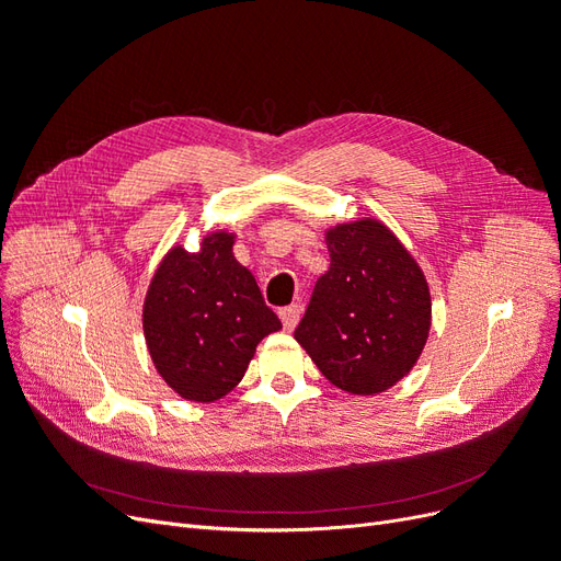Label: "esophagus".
Instances as JSON below:
<instances>
[{"instance_id": "esophagus-1", "label": "esophagus", "mask_w": 561, "mask_h": 561, "mask_svg": "<svg viewBox=\"0 0 561 561\" xmlns=\"http://www.w3.org/2000/svg\"><path fill=\"white\" fill-rule=\"evenodd\" d=\"M278 313H280V320H283V328H285L287 332H290V330H295V328H297V322H299V313H301V307H299V304H290V307L280 309Z\"/></svg>"}]
</instances>
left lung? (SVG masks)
Listing matches in <instances>:
<instances>
[{
    "mask_svg": "<svg viewBox=\"0 0 561 561\" xmlns=\"http://www.w3.org/2000/svg\"><path fill=\"white\" fill-rule=\"evenodd\" d=\"M330 268L316 280L295 339L336 388L375 396L414 367L431 328L428 283L381 222L328 231Z\"/></svg>",
    "mask_w": 561,
    "mask_h": 561,
    "instance_id": "1",
    "label": "left lung"
}]
</instances>
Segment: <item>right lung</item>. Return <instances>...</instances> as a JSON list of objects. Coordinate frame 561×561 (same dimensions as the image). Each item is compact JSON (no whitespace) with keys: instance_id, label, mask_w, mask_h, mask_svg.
<instances>
[{"instance_id":"obj_1","label":"right lung","mask_w":561,"mask_h":561,"mask_svg":"<svg viewBox=\"0 0 561 561\" xmlns=\"http://www.w3.org/2000/svg\"><path fill=\"white\" fill-rule=\"evenodd\" d=\"M231 245L233 236L210 233L198 252L173 248L145 299L151 360L175 393L194 402L227 396L262 339L283 328Z\"/></svg>"}]
</instances>
